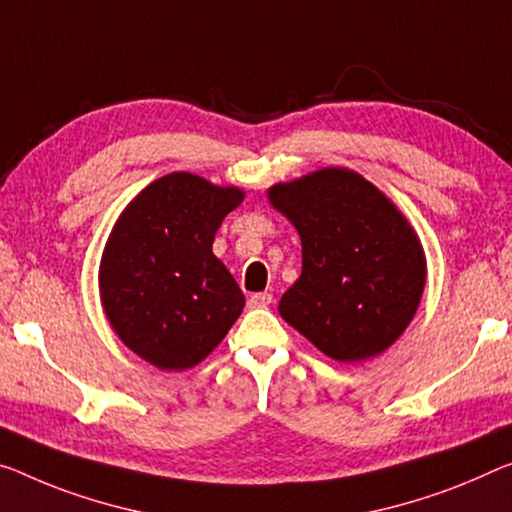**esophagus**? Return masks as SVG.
I'll return each mask as SVG.
<instances>
[{"mask_svg":"<svg viewBox=\"0 0 512 512\" xmlns=\"http://www.w3.org/2000/svg\"><path fill=\"white\" fill-rule=\"evenodd\" d=\"M272 304V295L270 293H254L247 300L249 309H267Z\"/></svg>","mask_w":512,"mask_h":512,"instance_id":"obj_1","label":"esophagus"}]
</instances>
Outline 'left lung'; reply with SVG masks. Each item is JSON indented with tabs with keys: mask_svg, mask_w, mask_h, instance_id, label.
<instances>
[{
	"mask_svg": "<svg viewBox=\"0 0 512 512\" xmlns=\"http://www.w3.org/2000/svg\"><path fill=\"white\" fill-rule=\"evenodd\" d=\"M267 199L302 240V274L281 297V318L343 364L382 355L426 286V254L403 212L343 167L272 185Z\"/></svg>",
	"mask_w": 512,
	"mask_h": 512,
	"instance_id": "8db88e82",
	"label": "left lung"
}]
</instances>
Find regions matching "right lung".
I'll return each mask as SVG.
<instances>
[{"mask_svg": "<svg viewBox=\"0 0 512 512\" xmlns=\"http://www.w3.org/2000/svg\"><path fill=\"white\" fill-rule=\"evenodd\" d=\"M242 199L238 187L174 171L116 219L100 261V300L114 332L148 364L192 368L240 318L245 295L212 242Z\"/></svg>", "mask_w": 512, "mask_h": 512, "instance_id": "right-lung-1", "label": "right lung"}]
</instances>
